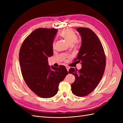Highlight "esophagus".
Segmentation results:
<instances>
[{"mask_svg": "<svg viewBox=\"0 0 123 123\" xmlns=\"http://www.w3.org/2000/svg\"><path fill=\"white\" fill-rule=\"evenodd\" d=\"M66 68L67 70V71H68L69 70V69H70V67H69V66H66Z\"/></svg>", "mask_w": 123, "mask_h": 123, "instance_id": "obj_1", "label": "esophagus"}]
</instances>
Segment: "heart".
Returning <instances> with one entry per match:
<instances>
[{
    "label": "heart",
    "instance_id": "obj_1",
    "mask_svg": "<svg viewBox=\"0 0 123 123\" xmlns=\"http://www.w3.org/2000/svg\"><path fill=\"white\" fill-rule=\"evenodd\" d=\"M60 36L62 38L66 40L70 45H72L74 43H77V35L72 29H65L61 32L60 33ZM55 47V43H53V47Z\"/></svg>",
    "mask_w": 123,
    "mask_h": 123
}]
</instances>
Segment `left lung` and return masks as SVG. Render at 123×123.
Instances as JSON below:
<instances>
[{
	"label": "left lung",
	"instance_id": "obj_1",
	"mask_svg": "<svg viewBox=\"0 0 123 123\" xmlns=\"http://www.w3.org/2000/svg\"><path fill=\"white\" fill-rule=\"evenodd\" d=\"M76 30L81 37V45L74 61L81 62V68H70L69 73L75 76L71 84L73 93L77 96L88 95L101 80L106 67V55L98 36L91 29L79 27Z\"/></svg>",
	"mask_w": 123,
	"mask_h": 123
}]
</instances>
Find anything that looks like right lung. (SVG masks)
<instances>
[{"label":"right lung","instance_id":"add662e5","mask_svg":"<svg viewBox=\"0 0 123 123\" xmlns=\"http://www.w3.org/2000/svg\"><path fill=\"white\" fill-rule=\"evenodd\" d=\"M57 30L38 28L24 40L19 53L21 72L26 84L42 98L56 94L59 84L68 74L64 66L48 65V57L53 55V42Z\"/></svg>","mask_w":123,"mask_h":123}]
</instances>
